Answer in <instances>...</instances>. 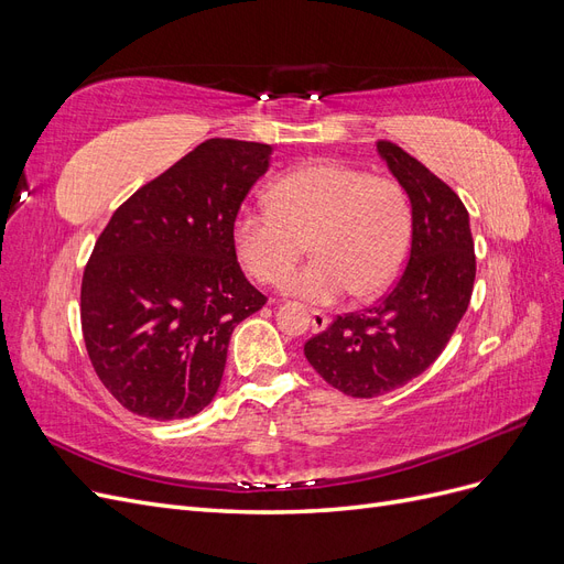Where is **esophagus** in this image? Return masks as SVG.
Listing matches in <instances>:
<instances>
[{
  "label": "esophagus",
  "instance_id": "34e87169",
  "mask_svg": "<svg viewBox=\"0 0 564 564\" xmlns=\"http://www.w3.org/2000/svg\"><path fill=\"white\" fill-rule=\"evenodd\" d=\"M311 324H313V332H324L329 324V317L322 311H311Z\"/></svg>",
  "mask_w": 564,
  "mask_h": 564
}]
</instances>
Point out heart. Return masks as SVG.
I'll list each match as a JSON object with an SVG mask.
<instances>
[{
	"label": "heart",
	"instance_id": "heart-1",
	"mask_svg": "<svg viewBox=\"0 0 564 564\" xmlns=\"http://www.w3.org/2000/svg\"><path fill=\"white\" fill-rule=\"evenodd\" d=\"M316 253L288 276L307 245ZM237 259L263 284L308 303L352 292L373 299L398 280L412 247V207L395 181L338 160H313L270 183L268 209L245 207L232 224Z\"/></svg>",
	"mask_w": 564,
	"mask_h": 564
}]
</instances>
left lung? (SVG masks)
<instances>
[{
	"instance_id": "1",
	"label": "left lung",
	"mask_w": 564,
	"mask_h": 564,
	"mask_svg": "<svg viewBox=\"0 0 564 564\" xmlns=\"http://www.w3.org/2000/svg\"><path fill=\"white\" fill-rule=\"evenodd\" d=\"M377 150L412 202L406 268L377 305L338 315L303 346L319 377L350 398L383 395L429 369L466 315L475 282L464 202L395 143Z\"/></svg>"
}]
</instances>
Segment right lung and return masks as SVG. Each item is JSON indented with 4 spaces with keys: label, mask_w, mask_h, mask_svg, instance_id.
<instances>
[{
    "label": "right lung",
    "mask_w": 564,
    "mask_h": 564,
    "mask_svg": "<svg viewBox=\"0 0 564 564\" xmlns=\"http://www.w3.org/2000/svg\"><path fill=\"white\" fill-rule=\"evenodd\" d=\"M270 155L265 143L204 141L135 191L96 240L82 334L100 383L129 412L174 421L214 400L232 329L265 305L237 263L232 224Z\"/></svg>",
    "instance_id": "add662e5"
}]
</instances>
